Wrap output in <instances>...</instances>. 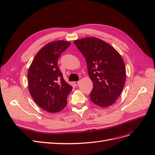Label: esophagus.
Segmentation results:
<instances>
[{"mask_svg": "<svg viewBox=\"0 0 155 155\" xmlns=\"http://www.w3.org/2000/svg\"><path fill=\"white\" fill-rule=\"evenodd\" d=\"M79 84V81H75L74 82V85H76V86H78Z\"/></svg>", "mask_w": 155, "mask_h": 155, "instance_id": "esophagus-1", "label": "esophagus"}]
</instances>
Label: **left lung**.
Here are the masks:
<instances>
[{"label":"left lung","mask_w":155,"mask_h":155,"mask_svg":"<svg viewBox=\"0 0 155 155\" xmlns=\"http://www.w3.org/2000/svg\"><path fill=\"white\" fill-rule=\"evenodd\" d=\"M85 58L88 74L93 82L91 101L101 107L113 104L124 88L126 70L120 54L111 45L96 37L74 41Z\"/></svg>","instance_id":"8db88e82"}]
</instances>
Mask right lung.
Wrapping results in <instances>:
<instances>
[{"label": "right lung", "instance_id": "obj_1", "mask_svg": "<svg viewBox=\"0 0 155 155\" xmlns=\"http://www.w3.org/2000/svg\"><path fill=\"white\" fill-rule=\"evenodd\" d=\"M70 45V42L62 40L46 44L37 52L28 72L31 97L41 109L51 113L64 109L72 89L64 81L58 66L61 54Z\"/></svg>", "mask_w": 155, "mask_h": 155}]
</instances>
